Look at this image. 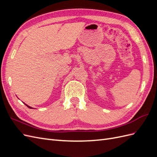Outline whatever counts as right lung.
<instances>
[{
  "label": "right lung",
  "mask_w": 157,
  "mask_h": 157,
  "mask_svg": "<svg viewBox=\"0 0 157 157\" xmlns=\"http://www.w3.org/2000/svg\"><path fill=\"white\" fill-rule=\"evenodd\" d=\"M24 103V104H25V105H26V106H27V107H29V109H33V107H30V106H29V105H27V104H25V103Z\"/></svg>",
  "instance_id": "add662e5"
}]
</instances>
